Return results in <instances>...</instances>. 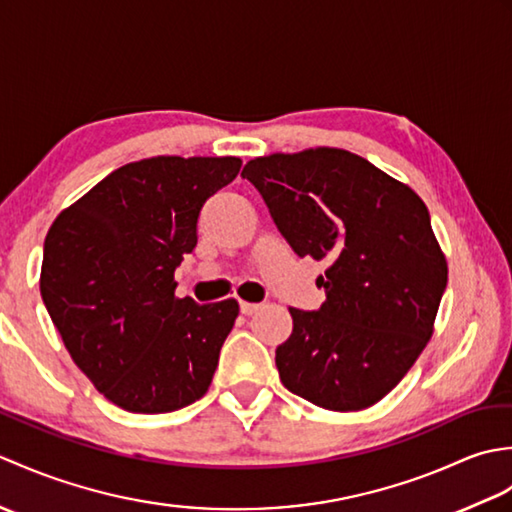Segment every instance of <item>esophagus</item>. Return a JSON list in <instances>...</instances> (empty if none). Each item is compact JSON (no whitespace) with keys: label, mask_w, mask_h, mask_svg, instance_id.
I'll return each mask as SVG.
<instances>
[{"label":"esophagus","mask_w":512,"mask_h":512,"mask_svg":"<svg viewBox=\"0 0 512 512\" xmlns=\"http://www.w3.org/2000/svg\"><path fill=\"white\" fill-rule=\"evenodd\" d=\"M239 310H242V314H246V317H250V314H255L259 310V303H250V301H239Z\"/></svg>","instance_id":"obj_1"}]
</instances>
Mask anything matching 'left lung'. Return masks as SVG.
Returning a JSON list of instances; mask_svg holds the SVG:
<instances>
[{
  "mask_svg": "<svg viewBox=\"0 0 512 512\" xmlns=\"http://www.w3.org/2000/svg\"><path fill=\"white\" fill-rule=\"evenodd\" d=\"M242 178L262 193L299 257L325 262L317 312L290 308L277 347L292 394L330 411L376 405L418 361L449 279L427 206L365 158L317 147L248 160Z\"/></svg>",
  "mask_w": 512,
  "mask_h": 512,
  "instance_id": "obj_1",
  "label": "left lung"
}]
</instances>
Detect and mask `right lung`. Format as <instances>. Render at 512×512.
Listing matches in <instances>:
<instances>
[{"label": "right lung", "mask_w": 512, "mask_h": 512, "mask_svg": "<svg viewBox=\"0 0 512 512\" xmlns=\"http://www.w3.org/2000/svg\"><path fill=\"white\" fill-rule=\"evenodd\" d=\"M239 167L235 156L129 162L50 226L43 303L76 367L125 411H176L211 385L239 306L178 299L173 273L198 244L204 202Z\"/></svg>", "instance_id": "obj_1"}]
</instances>
